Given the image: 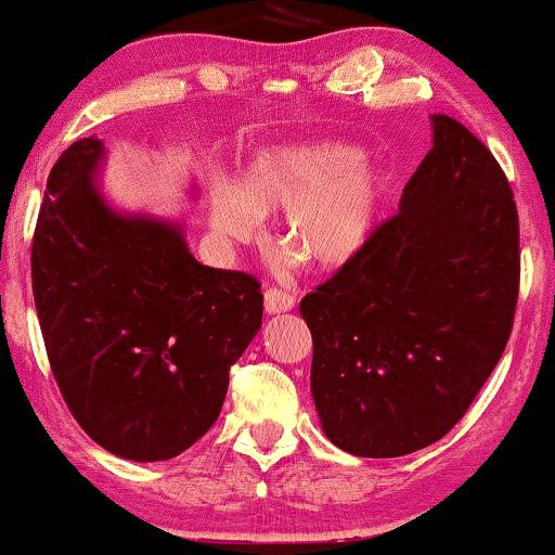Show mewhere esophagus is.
I'll list each match as a JSON object with an SVG mask.
<instances>
[{"label": "esophagus", "mask_w": 555, "mask_h": 555, "mask_svg": "<svg viewBox=\"0 0 555 555\" xmlns=\"http://www.w3.org/2000/svg\"><path fill=\"white\" fill-rule=\"evenodd\" d=\"M293 308H295L293 295L278 291V287H270V291H264V313H268V315L287 313V310H293Z\"/></svg>", "instance_id": "34e87169"}]
</instances>
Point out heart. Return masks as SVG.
Masks as SVG:
<instances>
[{
	"mask_svg": "<svg viewBox=\"0 0 555 555\" xmlns=\"http://www.w3.org/2000/svg\"><path fill=\"white\" fill-rule=\"evenodd\" d=\"M384 204V173L344 141L260 149L242 166L240 184L209 181V222L222 240L247 242L262 217L285 211L280 245L310 270L346 268L374 237Z\"/></svg>",
	"mask_w": 555,
	"mask_h": 555,
	"instance_id": "heart-1",
	"label": "heart"
}]
</instances>
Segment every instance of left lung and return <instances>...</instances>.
<instances>
[{"label": "left lung", "mask_w": 555, "mask_h": 555, "mask_svg": "<svg viewBox=\"0 0 555 555\" xmlns=\"http://www.w3.org/2000/svg\"><path fill=\"white\" fill-rule=\"evenodd\" d=\"M518 209L495 156L442 113L399 215L300 300L325 437L356 457L442 439L488 382L518 302Z\"/></svg>", "instance_id": "obj_1"}]
</instances>
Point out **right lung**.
Returning a JSON list of instances; mask_svg holds the SVG:
<instances>
[{
  "label": "right lung",
  "instance_id": "right-lung-1",
  "mask_svg": "<svg viewBox=\"0 0 555 555\" xmlns=\"http://www.w3.org/2000/svg\"><path fill=\"white\" fill-rule=\"evenodd\" d=\"M105 158L90 135L52 166L33 242L35 308L86 435L116 457L162 462L217 422L230 366L262 325V293L245 272L196 262L184 217L113 207Z\"/></svg>",
  "mask_w": 555,
  "mask_h": 555
}]
</instances>
